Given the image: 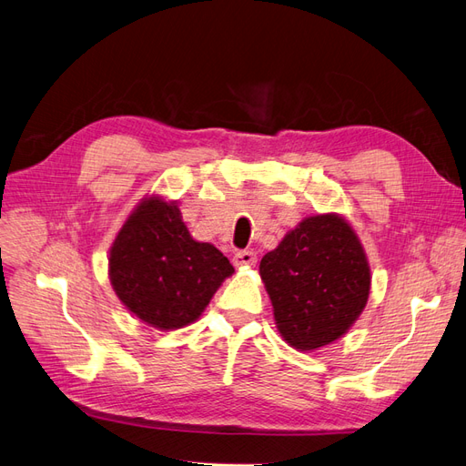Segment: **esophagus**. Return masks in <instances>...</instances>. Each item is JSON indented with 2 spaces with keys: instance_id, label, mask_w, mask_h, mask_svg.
<instances>
[{
  "instance_id": "esophagus-1",
  "label": "esophagus",
  "mask_w": 466,
  "mask_h": 466,
  "mask_svg": "<svg viewBox=\"0 0 466 466\" xmlns=\"http://www.w3.org/2000/svg\"><path fill=\"white\" fill-rule=\"evenodd\" d=\"M255 262H257V255L252 250H238V252H235V257H233V264L237 268L255 266Z\"/></svg>"
}]
</instances>
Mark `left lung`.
Returning a JSON list of instances; mask_svg holds the SVG:
<instances>
[{
    "label": "left lung",
    "instance_id": "obj_1",
    "mask_svg": "<svg viewBox=\"0 0 466 466\" xmlns=\"http://www.w3.org/2000/svg\"><path fill=\"white\" fill-rule=\"evenodd\" d=\"M260 278L281 338L301 351L342 338L371 289L365 250L338 214L305 218L262 257Z\"/></svg>",
    "mask_w": 466,
    "mask_h": 466
}]
</instances>
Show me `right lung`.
Instances as JSON below:
<instances>
[{
  "instance_id": "1",
  "label": "right lung",
  "mask_w": 466,
  "mask_h": 466,
  "mask_svg": "<svg viewBox=\"0 0 466 466\" xmlns=\"http://www.w3.org/2000/svg\"><path fill=\"white\" fill-rule=\"evenodd\" d=\"M233 272L214 245L194 241L178 206L161 196L139 202L110 247L112 289L130 313L159 330L194 322Z\"/></svg>"
}]
</instances>
